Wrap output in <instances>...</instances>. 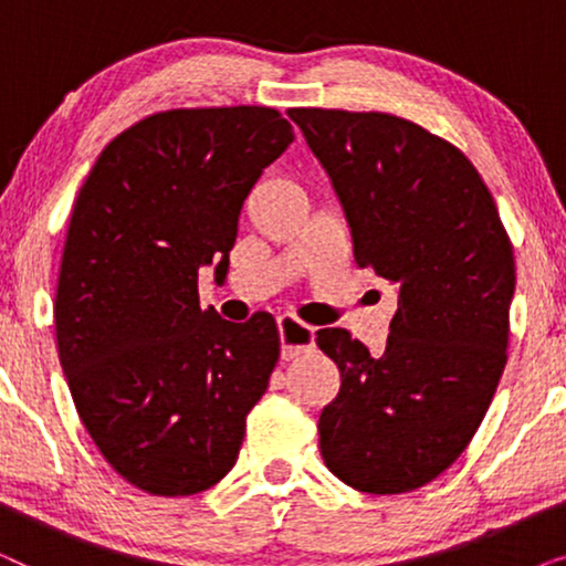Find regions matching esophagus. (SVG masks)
I'll use <instances>...</instances> for the list:
<instances>
[{
    "instance_id": "34e87169",
    "label": "esophagus",
    "mask_w": 566,
    "mask_h": 566,
    "mask_svg": "<svg viewBox=\"0 0 566 566\" xmlns=\"http://www.w3.org/2000/svg\"><path fill=\"white\" fill-rule=\"evenodd\" d=\"M277 332H281L283 343V360L298 358V355H304L314 347V327L301 324L289 314L277 319Z\"/></svg>"
}]
</instances>
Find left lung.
I'll return each mask as SVG.
<instances>
[{"label":"left lung","instance_id":"obj_1","mask_svg":"<svg viewBox=\"0 0 566 566\" xmlns=\"http://www.w3.org/2000/svg\"><path fill=\"white\" fill-rule=\"evenodd\" d=\"M350 223L358 268L397 285L381 355L316 332L339 368L319 448L339 482L401 494L451 467L482 424L507 363L513 244L467 154L389 113L291 107Z\"/></svg>","mask_w":566,"mask_h":566}]
</instances>
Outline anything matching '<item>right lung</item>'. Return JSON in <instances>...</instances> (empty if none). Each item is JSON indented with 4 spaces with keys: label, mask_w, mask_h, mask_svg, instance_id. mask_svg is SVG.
Here are the masks:
<instances>
[{
    "label": "right lung",
    "mask_w": 566,
    "mask_h": 566,
    "mask_svg": "<svg viewBox=\"0 0 566 566\" xmlns=\"http://www.w3.org/2000/svg\"><path fill=\"white\" fill-rule=\"evenodd\" d=\"M293 142L273 107H180L105 146L69 219L59 358L105 461L154 497H188L237 463L281 335L200 308L198 270L227 275L244 198Z\"/></svg>",
    "instance_id": "1"
}]
</instances>
